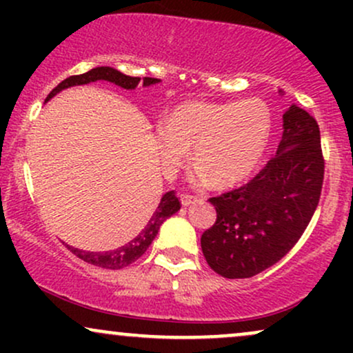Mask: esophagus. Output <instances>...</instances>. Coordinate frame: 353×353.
Here are the masks:
<instances>
[{
    "label": "esophagus",
    "mask_w": 353,
    "mask_h": 353,
    "mask_svg": "<svg viewBox=\"0 0 353 353\" xmlns=\"http://www.w3.org/2000/svg\"><path fill=\"white\" fill-rule=\"evenodd\" d=\"M181 202L184 208H188V205L194 204V202H197V197L196 196H190V194H181Z\"/></svg>",
    "instance_id": "1"
}]
</instances>
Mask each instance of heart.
<instances>
[{
	"label": "heart",
	"instance_id": "b5f03b06",
	"mask_svg": "<svg viewBox=\"0 0 353 353\" xmlns=\"http://www.w3.org/2000/svg\"><path fill=\"white\" fill-rule=\"evenodd\" d=\"M272 134V112L262 99L239 103L181 104L154 132V144L165 174H174L188 159L216 185L245 179L261 163Z\"/></svg>",
	"mask_w": 353,
	"mask_h": 353
}]
</instances>
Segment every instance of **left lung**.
<instances>
[{
    "instance_id": "obj_1",
    "label": "left lung",
    "mask_w": 353,
    "mask_h": 353,
    "mask_svg": "<svg viewBox=\"0 0 353 353\" xmlns=\"http://www.w3.org/2000/svg\"><path fill=\"white\" fill-rule=\"evenodd\" d=\"M323 169L317 121L292 106L265 168L247 184L209 199L217 219L202 234L201 247L210 269L225 279H249L277 264L317 209Z\"/></svg>"
}]
</instances>
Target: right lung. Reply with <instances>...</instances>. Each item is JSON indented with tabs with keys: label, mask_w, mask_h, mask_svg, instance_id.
I'll return each instance as SVG.
<instances>
[{
	"label": "right lung",
	"mask_w": 353,
	"mask_h": 353,
	"mask_svg": "<svg viewBox=\"0 0 353 353\" xmlns=\"http://www.w3.org/2000/svg\"><path fill=\"white\" fill-rule=\"evenodd\" d=\"M99 79L109 81V83H114V84H117V86H121L124 89H134L141 81V78H134V76H125V74H123V72L112 70V68H109V66H101V68H94V70L84 72V74L70 76V78L61 81L58 86H56L50 92V94H48L46 101L51 99L56 92L61 91V89L76 86V84L94 83V81H99ZM156 83H159V79L157 78H149V76L143 78L144 86H151V84H156ZM179 209H181L179 197L176 196V192H174V190H169V192H165L163 196V199H161L157 209L154 210V214L148 221L145 228L141 230V232L137 234V236L132 239L131 242H128L125 245L119 247V249L109 250V252H86V250H79V249H76V247H71V245H66V247L76 255V257H79L81 261L88 262V264H91V265H98V267H103V269H111V270L123 269V267H128L129 264H132V262H136L137 259H139L141 255L148 250V247L151 245L154 237H156L157 232H159L161 224H163L165 219L171 217L172 214H176Z\"/></svg>",
	"instance_id": "1"
}]
</instances>
